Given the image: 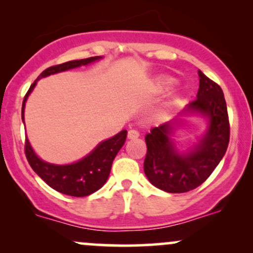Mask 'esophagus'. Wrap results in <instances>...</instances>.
I'll list each match as a JSON object with an SVG mask.
<instances>
[{
  "instance_id": "1",
  "label": "esophagus",
  "mask_w": 253,
  "mask_h": 253,
  "mask_svg": "<svg viewBox=\"0 0 253 253\" xmlns=\"http://www.w3.org/2000/svg\"><path fill=\"white\" fill-rule=\"evenodd\" d=\"M127 138L128 139H136L139 138V132L135 129H129L128 133H127Z\"/></svg>"
}]
</instances>
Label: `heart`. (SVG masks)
I'll list each match as a JSON object with an SVG mask.
<instances>
[{
  "label": "heart",
  "instance_id": "1",
  "mask_svg": "<svg viewBox=\"0 0 253 253\" xmlns=\"http://www.w3.org/2000/svg\"><path fill=\"white\" fill-rule=\"evenodd\" d=\"M176 83V80L172 77H163L158 81V85L162 88H170Z\"/></svg>",
  "mask_w": 253,
  "mask_h": 253
}]
</instances>
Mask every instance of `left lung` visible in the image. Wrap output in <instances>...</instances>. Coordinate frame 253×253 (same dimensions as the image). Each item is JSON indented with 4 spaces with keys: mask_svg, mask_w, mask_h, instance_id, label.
Wrapping results in <instances>:
<instances>
[{
    "mask_svg": "<svg viewBox=\"0 0 253 253\" xmlns=\"http://www.w3.org/2000/svg\"><path fill=\"white\" fill-rule=\"evenodd\" d=\"M200 85L196 100L181 112L207 119V129L199 143L185 152L177 150L171 139L181 119L153 127L145 135L147 153L144 171L149 181L167 193H187L201 185L225 156L229 141V123L222 89L199 70Z\"/></svg>",
    "mask_w": 253,
    "mask_h": 253,
    "instance_id": "8db88e82",
    "label": "left lung"
}]
</instances>
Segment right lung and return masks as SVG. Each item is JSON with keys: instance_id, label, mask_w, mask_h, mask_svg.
Listing matches in <instances>:
<instances>
[{"instance_id": "add662e5", "label": "right lung", "mask_w": 253, "mask_h": 253, "mask_svg": "<svg viewBox=\"0 0 253 253\" xmlns=\"http://www.w3.org/2000/svg\"><path fill=\"white\" fill-rule=\"evenodd\" d=\"M101 58H102L101 56H96L85 58V59L70 60V62L51 66V68L43 70L39 75V77L34 81L31 88L28 89L27 94L24 98V102H22L21 118L24 124L26 101H27L31 92L33 91L34 86L37 85V82L40 78L47 77L50 75L58 74V72L70 70V69L80 68L82 65H88V64L96 62ZM126 136L127 130H121L117 135L101 141L89 155H86L81 161L65 165H57L43 162L42 159H40L36 155L27 138H26L25 144V153L32 169L36 171L37 175L42 181L47 183L52 189L69 196L83 197L97 191L107 182L110 169H112L113 161H114L115 156L118 155L121 147L124 146L125 141H126Z\"/></svg>"}]
</instances>
